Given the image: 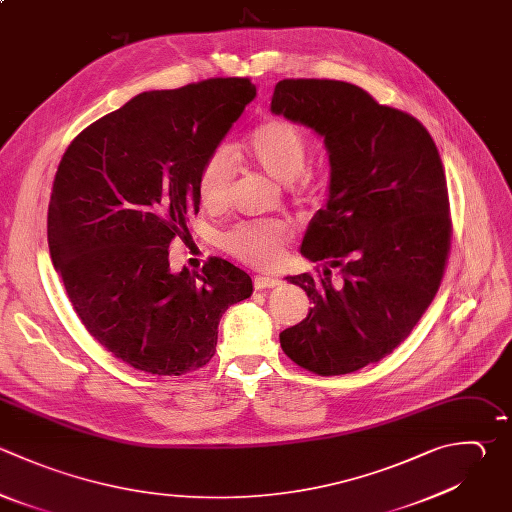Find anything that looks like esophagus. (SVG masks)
<instances>
[{"label": "esophagus", "instance_id": "obj_1", "mask_svg": "<svg viewBox=\"0 0 512 512\" xmlns=\"http://www.w3.org/2000/svg\"><path fill=\"white\" fill-rule=\"evenodd\" d=\"M254 286H256V290L276 288V286H280V280L274 278V276H262V274H258V276H254Z\"/></svg>", "mask_w": 512, "mask_h": 512}]
</instances>
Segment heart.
<instances>
[{
  "mask_svg": "<svg viewBox=\"0 0 512 512\" xmlns=\"http://www.w3.org/2000/svg\"><path fill=\"white\" fill-rule=\"evenodd\" d=\"M246 156L260 170L280 182H292L298 196L310 192V140L284 118H272L260 124L246 142ZM236 176V158L228 146H218L204 160L198 174V194L206 208L218 210L228 202ZM292 238V228L280 218L246 220L234 224L224 234V248L236 258L256 264H274Z\"/></svg>",
  "mask_w": 512,
  "mask_h": 512,
  "instance_id": "obj_1",
  "label": "heart"
}]
</instances>
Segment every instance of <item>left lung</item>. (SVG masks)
<instances>
[{"instance_id":"left-lung-1","label":"left lung","mask_w":512,"mask_h":512,"mask_svg":"<svg viewBox=\"0 0 512 512\" xmlns=\"http://www.w3.org/2000/svg\"><path fill=\"white\" fill-rule=\"evenodd\" d=\"M270 110L322 136L330 162L326 204L300 246L324 268L286 278L312 308L280 346L310 372L348 374L390 354L438 292L450 248L444 168L416 118L354 84L282 80Z\"/></svg>"}]
</instances>
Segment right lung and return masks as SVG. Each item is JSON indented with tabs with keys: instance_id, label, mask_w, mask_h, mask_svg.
Masks as SVG:
<instances>
[{
	"instance_id": "right-lung-1",
	"label": "right lung",
	"mask_w": 512,
	"mask_h": 512,
	"mask_svg": "<svg viewBox=\"0 0 512 512\" xmlns=\"http://www.w3.org/2000/svg\"><path fill=\"white\" fill-rule=\"evenodd\" d=\"M254 98L248 78L138 94L88 126L58 166L48 210L54 268L88 332L136 370L202 368L222 314L252 294V278L222 258L174 272L170 242L190 238L200 168Z\"/></svg>"
}]
</instances>
